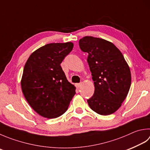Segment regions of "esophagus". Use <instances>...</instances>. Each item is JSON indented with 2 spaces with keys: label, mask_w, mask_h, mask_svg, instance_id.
<instances>
[{
  "label": "esophagus",
  "mask_w": 150,
  "mask_h": 150,
  "mask_svg": "<svg viewBox=\"0 0 150 150\" xmlns=\"http://www.w3.org/2000/svg\"><path fill=\"white\" fill-rule=\"evenodd\" d=\"M76 87H77L78 89L80 88L81 86V83H77V84L76 85Z\"/></svg>",
  "instance_id": "obj_1"
}]
</instances>
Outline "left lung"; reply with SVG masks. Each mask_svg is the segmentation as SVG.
<instances>
[{"label": "left lung", "mask_w": 150, "mask_h": 150, "mask_svg": "<svg viewBox=\"0 0 150 150\" xmlns=\"http://www.w3.org/2000/svg\"><path fill=\"white\" fill-rule=\"evenodd\" d=\"M79 46L88 53L87 61L94 81L95 92L87 100L89 106L100 115L112 114L121 106L131 87L128 64L117 47L104 39L85 36Z\"/></svg>", "instance_id": "8db88e82"}]
</instances>
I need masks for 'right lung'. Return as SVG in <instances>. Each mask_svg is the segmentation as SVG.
<instances>
[{
  "label": "right lung",
  "instance_id": "right-lung-1",
  "mask_svg": "<svg viewBox=\"0 0 150 150\" xmlns=\"http://www.w3.org/2000/svg\"><path fill=\"white\" fill-rule=\"evenodd\" d=\"M72 42L51 43L34 52L25 64L21 81L25 98L41 116L53 119L65 112L76 87L61 67L71 52Z\"/></svg>",
  "mask_w": 150,
  "mask_h": 150
}]
</instances>
